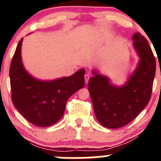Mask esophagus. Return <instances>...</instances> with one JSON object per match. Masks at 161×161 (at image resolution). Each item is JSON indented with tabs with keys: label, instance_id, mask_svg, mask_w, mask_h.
Here are the masks:
<instances>
[{
	"label": "esophagus",
	"instance_id": "1",
	"mask_svg": "<svg viewBox=\"0 0 161 161\" xmlns=\"http://www.w3.org/2000/svg\"><path fill=\"white\" fill-rule=\"evenodd\" d=\"M89 78H90V76H89V75H88V74H85V83L88 84V82H89Z\"/></svg>",
	"mask_w": 161,
	"mask_h": 161
}]
</instances>
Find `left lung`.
<instances>
[{"mask_svg": "<svg viewBox=\"0 0 161 161\" xmlns=\"http://www.w3.org/2000/svg\"><path fill=\"white\" fill-rule=\"evenodd\" d=\"M132 38L140 60L128 82L123 87H114L107 78L94 72L95 76L88 84L97 119L109 129L130 123L146 107L152 96L156 59L148 42L140 33H136Z\"/></svg>", "mask_w": 161, "mask_h": 161, "instance_id": "8db88e82", "label": "left lung"}]
</instances>
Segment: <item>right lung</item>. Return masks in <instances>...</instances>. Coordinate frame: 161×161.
Instances as JSON below:
<instances>
[{
    "mask_svg": "<svg viewBox=\"0 0 161 161\" xmlns=\"http://www.w3.org/2000/svg\"><path fill=\"white\" fill-rule=\"evenodd\" d=\"M22 38L18 42L9 68L11 99L28 122L37 126H52L62 118L68 98L85 86V69L52 81H40L24 69L21 58Z\"/></svg>",
    "mask_w": 161,
    "mask_h": 161,
    "instance_id": "1",
    "label": "right lung"
}]
</instances>
